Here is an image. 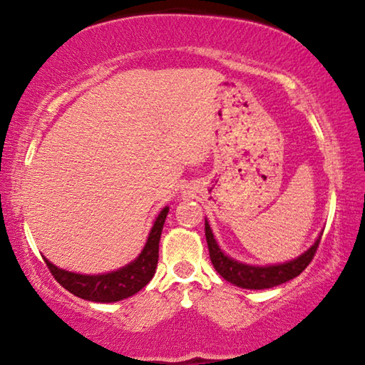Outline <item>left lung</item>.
I'll list each match as a JSON object with an SVG mask.
<instances>
[{"instance_id":"8db88e82","label":"left lung","mask_w":365,"mask_h":365,"mask_svg":"<svg viewBox=\"0 0 365 365\" xmlns=\"http://www.w3.org/2000/svg\"><path fill=\"white\" fill-rule=\"evenodd\" d=\"M205 237L208 244V252H210V260L215 270L220 274L223 279L230 284L237 285L242 289H252V290H262V289H270L277 287V285L285 284V282L295 279V277L302 274L307 269V265L312 262L315 252H317L320 237L314 242V245L310 247L307 252H304L302 255L297 259L285 262V264L279 265H249L242 264L239 260H233L227 254H223V250L218 247L215 237H213L212 228L208 225L205 218Z\"/></svg>"}]
</instances>
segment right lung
<instances>
[{
  "label": "right lung",
  "instance_id": "1",
  "mask_svg": "<svg viewBox=\"0 0 365 365\" xmlns=\"http://www.w3.org/2000/svg\"><path fill=\"white\" fill-rule=\"evenodd\" d=\"M167 215L168 207H165L158 213L157 220H155L152 230L148 233L147 244H145L142 254L133 262H130L128 265L121 267V269L115 272L100 275L75 274V272L58 269L56 265H53L45 257L43 259H45L48 269H50L51 275L55 277L58 284L63 289H66L68 292L76 295V297L101 304L118 302V300L132 297L138 290H142L155 275L158 264L160 235H162Z\"/></svg>",
  "mask_w": 365,
  "mask_h": 365
}]
</instances>
